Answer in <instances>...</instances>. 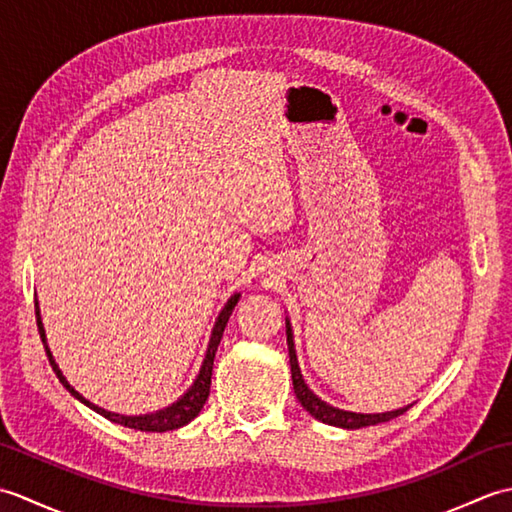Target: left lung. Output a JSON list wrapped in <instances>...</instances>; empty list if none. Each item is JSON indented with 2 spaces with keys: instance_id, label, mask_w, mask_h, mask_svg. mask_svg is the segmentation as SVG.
Segmentation results:
<instances>
[{
  "instance_id": "left-lung-1",
  "label": "left lung",
  "mask_w": 512,
  "mask_h": 512,
  "mask_svg": "<svg viewBox=\"0 0 512 512\" xmlns=\"http://www.w3.org/2000/svg\"><path fill=\"white\" fill-rule=\"evenodd\" d=\"M286 336H288L292 385H295V394L303 405V409H306L310 416H314L325 424H332V427L361 429V427H372V424L394 420L400 416V413H405L409 409V407H402V409L385 411V413H354V411H343V409H336V407L328 405V402H323L317 394H314V391L306 385V380H303V376H301V369L297 363V352H295V339H292V328H290L288 319H286Z\"/></svg>"
}]
</instances>
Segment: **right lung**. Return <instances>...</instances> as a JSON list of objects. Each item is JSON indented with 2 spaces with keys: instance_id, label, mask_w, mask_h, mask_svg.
Returning <instances> with one entry per match:
<instances>
[{
  "instance_id": "add662e5",
  "label": "right lung",
  "mask_w": 512,
  "mask_h": 512,
  "mask_svg": "<svg viewBox=\"0 0 512 512\" xmlns=\"http://www.w3.org/2000/svg\"><path fill=\"white\" fill-rule=\"evenodd\" d=\"M239 301V292L237 295H233L231 299L226 301V306L222 308L220 317H217L215 325H213V332H211V341H209V347H206V356H204V363L200 367V374L198 378L193 380V385L187 389V394H184L182 398H178L173 405L160 409L156 413H145V416H123V413H114V411H107V409H101L96 407L94 402L85 400L79 391H76L68 380H65V376L61 374L59 365L54 363L52 358V352L50 347L46 345V330H43V323H41V314H39V301L35 299V312H37V328H39V334H41V341H43V347H46V354L50 358V365L54 369V374H57V378L63 383V387L70 391V394L81 400L83 405H88L90 409H94L96 413H101L103 418L112 420L116 424H123V427L127 429H136V431H145V433H162V431H173V429H180L184 427V424H189L198 413L202 411L206 398H209V391H211V376H213V361H215V352H217V345H220L222 341V334H224V328L228 323V317H231L235 306Z\"/></svg>"
}]
</instances>
